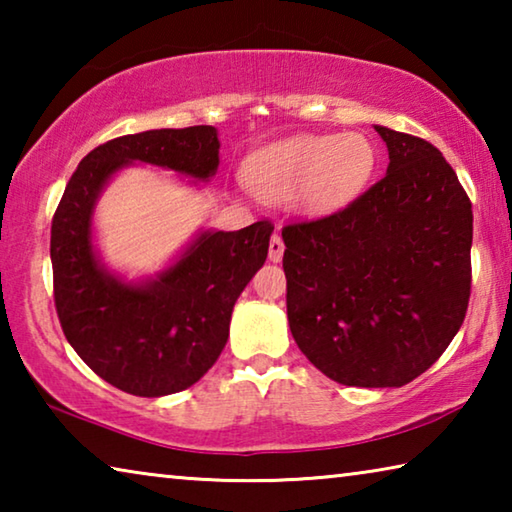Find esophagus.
Here are the masks:
<instances>
[{"label": "esophagus", "mask_w": 512, "mask_h": 512, "mask_svg": "<svg viewBox=\"0 0 512 512\" xmlns=\"http://www.w3.org/2000/svg\"><path fill=\"white\" fill-rule=\"evenodd\" d=\"M282 255H284L282 237L280 235H273L271 237V244H268V259H271V262H280Z\"/></svg>", "instance_id": "1"}]
</instances>
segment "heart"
Masks as SVG:
<instances>
[{
	"instance_id": "1",
	"label": "heart",
	"mask_w": 512,
	"mask_h": 512,
	"mask_svg": "<svg viewBox=\"0 0 512 512\" xmlns=\"http://www.w3.org/2000/svg\"><path fill=\"white\" fill-rule=\"evenodd\" d=\"M375 146L361 133L296 135L250 155L244 178L266 201L293 196L311 216L332 214L354 201L375 173Z\"/></svg>"
}]
</instances>
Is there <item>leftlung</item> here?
Instances as JSON below:
<instances>
[{"instance_id":"8db88e82","label":"left lung","mask_w":512,"mask_h":512,"mask_svg":"<svg viewBox=\"0 0 512 512\" xmlns=\"http://www.w3.org/2000/svg\"><path fill=\"white\" fill-rule=\"evenodd\" d=\"M379 183L345 210L282 230L287 316L302 354L343 386L397 388L463 325L472 203L436 146L375 126Z\"/></svg>"}]
</instances>
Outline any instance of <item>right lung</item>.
<instances>
[{"label": "right lung", "instance_id": "obj_1", "mask_svg": "<svg viewBox=\"0 0 512 512\" xmlns=\"http://www.w3.org/2000/svg\"><path fill=\"white\" fill-rule=\"evenodd\" d=\"M214 126L160 128L97 146L69 178L51 221L54 302L65 339L119 391L162 397L196 384L219 359L241 291L264 266L273 225L203 230L164 271L128 282L101 262L94 207L110 178L142 162L210 180L219 169Z\"/></svg>", "mask_w": 512, "mask_h": 512}]
</instances>
